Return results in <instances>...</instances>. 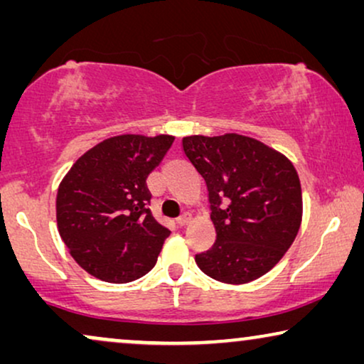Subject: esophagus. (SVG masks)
<instances>
[{"label":"esophagus","instance_id":"34e87169","mask_svg":"<svg viewBox=\"0 0 364 364\" xmlns=\"http://www.w3.org/2000/svg\"><path fill=\"white\" fill-rule=\"evenodd\" d=\"M191 220H192L191 213H182V215L177 218V225L178 227H186V225H188V222H191Z\"/></svg>","mask_w":364,"mask_h":364}]
</instances>
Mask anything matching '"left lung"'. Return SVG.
<instances>
[{"instance_id":"left-lung-1","label":"left lung","mask_w":364,"mask_h":364,"mask_svg":"<svg viewBox=\"0 0 364 364\" xmlns=\"http://www.w3.org/2000/svg\"><path fill=\"white\" fill-rule=\"evenodd\" d=\"M183 152L207 183L217 240L196 255L213 280L242 285L270 272L301 225V186L293 164L240 134L188 136Z\"/></svg>"}]
</instances>
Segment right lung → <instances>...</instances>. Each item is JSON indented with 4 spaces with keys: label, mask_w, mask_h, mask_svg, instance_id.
I'll return each mask as SVG.
<instances>
[{
    "label": "right lung",
    "mask_w": 364,
    "mask_h": 364,
    "mask_svg": "<svg viewBox=\"0 0 364 364\" xmlns=\"http://www.w3.org/2000/svg\"><path fill=\"white\" fill-rule=\"evenodd\" d=\"M172 142L167 134L109 137L82 154L59 183V235L92 277L127 283L156 265L171 232L152 217L146 181Z\"/></svg>",
    "instance_id": "obj_1"
}]
</instances>
